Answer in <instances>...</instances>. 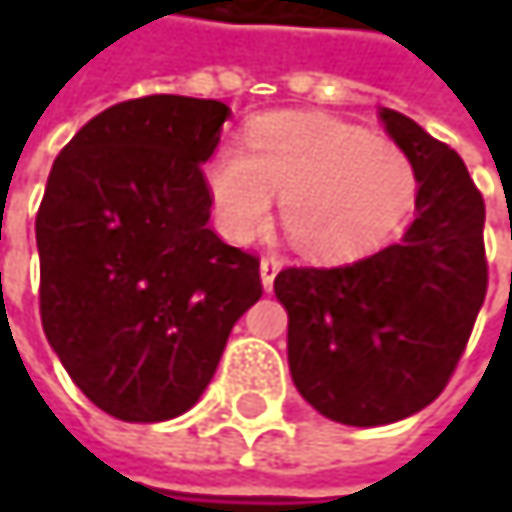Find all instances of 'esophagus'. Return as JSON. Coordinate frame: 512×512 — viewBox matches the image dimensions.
<instances>
[{
	"mask_svg": "<svg viewBox=\"0 0 512 512\" xmlns=\"http://www.w3.org/2000/svg\"><path fill=\"white\" fill-rule=\"evenodd\" d=\"M281 269V260L278 257H260V281H263V290H272V281Z\"/></svg>",
	"mask_w": 512,
	"mask_h": 512,
	"instance_id": "obj_1",
	"label": "esophagus"
}]
</instances>
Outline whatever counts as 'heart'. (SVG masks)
Here are the masks:
<instances>
[{
	"label": "heart",
	"instance_id": "1",
	"mask_svg": "<svg viewBox=\"0 0 512 512\" xmlns=\"http://www.w3.org/2000/svg\"><path fill=\"white\" fill-rule=\"evenodd\" d=\"M246 148H219L204 165L216 222L237 243L269 222L281 195V225L305 255L356 257L376 249L415 201L406 151L335 118H257Z\"/></svg>",
	"mask_w": 512,
	"mask_h": 512
}]
</instances>
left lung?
Returning a JSON list of instances; mask_svg holds the SVG:
<instances>
[{
    "label": "left lung",
    "mask_w": 512,
    "mask_h": 512,
    "mask_svg": "<svg viewBox=\"0 0 512 512\" xmlns=\"http://www.w3.org/2000/svg\"><path fill=\"white\" fill-rule=\"evenodd\" d=\"M379 121L418 177L406 234L356 263L275 275L293 385L347 427L394 424L430 406L486 296V210L465 162L394 109H379Z\"/></svg>",
    "instance_id": "obj_1"
}]
</instances>
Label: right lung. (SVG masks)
Instances as JSON below:
<instances>
[{
	"mask_svg": "<svg viewBox=\"0 0 512 512\" xmlns=\"http://www.w3.org/2000/svg\"><path fill=\"white\" fill-rule=\"evenodd\" d=\"M231 109L151 94L91 118L55 156L35 219L41 323L79 391L130 424L198 403L260 263L210 228L204 162Z\"/></svg>",
	"mask_w": 512,
	"mask_h": 512,
	"instance_id": "obj_1",
	"label": "right lung"
}]
</instances>
